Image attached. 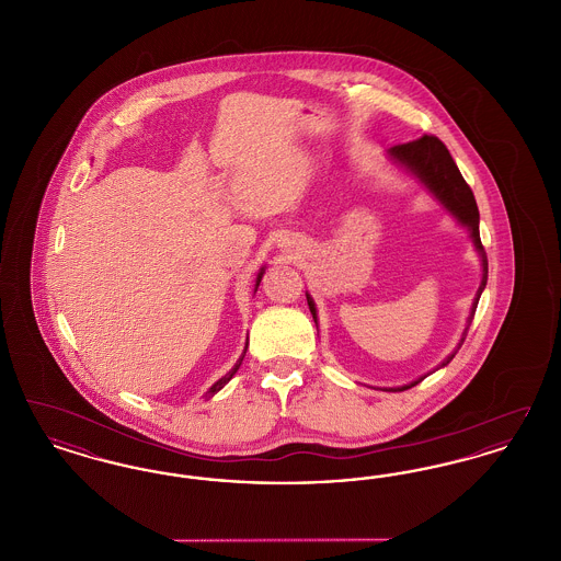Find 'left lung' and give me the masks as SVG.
<instances>
[{"label":"left lung","mask_w":561,"mask_h":561,"mask_svg":"<svg viewBox=\"0 0 561 561\" xmlns=\"http://www.w3.org/2000/svg\"><path fill=\"white\" fill-rule=\"evenodd\" d=\"M389 158L400 163L401 168H405L410 174H414L425 187L435 195V199H439L444 204V208L448 213L453 214L454 218L465 225L471 233V240L476 243V250L480 252L481 259V284L480 290L473 298V307H471V316L467 320V328L462 332V339L458 343V347L454 348V353H450L442 366L450 364L453 362L456 351L460 348V345L465 343L467 339V330L473 321L476 316V309H478V302H480L481 293L485 288V282H488V256H485V250L481 245L480 240V210H478V204H476V197H473V191L465 183L458 165L454 163L453 156L448 151V147L437 138V136H431L425 134L416 140H410V142H403V145H396L389 149ZM307 302H309V309H311V316L318 323V311H316V302L313 298L307 294ZM425 378V376H423ZM423 378L410 382V385H403V387H396V389H385V391H405L414 385H419Z\"/></svg>","instance_id":"left-lung-1"}]
</instances>
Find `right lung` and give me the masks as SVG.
<instances>
[{
    "instance_id": "right-lung-1",
    "label": "right lung",
    "mask_w": 561,
    "mask_h": 561,
    "mask_svg": "<svg viewBox=\"0 0 561 561\" xmlns=\"http://www.w3.org/2000/svg\"><path fill=\"white\" fill-rule=\"evenodd\" d=\"M263 273H265V267L261 268V273H259V277H256V288H259V284H261V279H263ZM245 348H248V345H245ZM245 348H243V353H241L240 359H238V364L229 370V373L225 374L222 378H218L216 382H214L213 387L208 389V396H214V393H218L231 378H233V374L238 373L240 370L241 362H243V355H245Z\"/></svg>"
}]
</instances>
